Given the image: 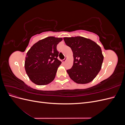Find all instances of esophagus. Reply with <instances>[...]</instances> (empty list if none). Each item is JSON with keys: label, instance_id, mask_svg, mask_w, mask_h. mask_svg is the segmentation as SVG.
<instances>
[{"label": "esophagus", "instance_id": "obj_1", "mask_svg": "<svg viewBox=\"0 0 125 125\" xmlns=\"http://www.w3.org/2000/svg\"><path fill=\"white\" fill-rule=\"evenodd\" d=\"M67 57H66L65 58V59H64L63 60H62V63H65L66 62V60H67Z\"/></svg>", "mask_w": 125, "mask_h": 125}]
</instances>
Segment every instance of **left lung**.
Segmentation results:
<instances>
[{"label": "left lung", "instance_id": "obj_1", "mask_svg": "<svg viewBox=\"0 0 125 125\" xmlns=\"http://www.w3.org/2000/svg\"><path fill=\"white\" fill-rule=\"evenodd\" d=\"M63 40L73 52V66L67 70L71 80L78 84L92 81L103 62L101 47L95 42L82 36L64 37Z\"/></svg>", "mask_w": 125, "mask_h": 125}]
</instances>
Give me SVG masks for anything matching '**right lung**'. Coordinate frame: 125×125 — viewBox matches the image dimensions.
<instances>
[{"instance_id": "right-lung-1", "label": "right lung", "mask_w": 125, "mask_h": 125, "mask_svg": "<svg viewBox=\"0 0 125 125\" xmlns=\"http://www.w3.org/2000/svg\"><path fill=\"white\" fill-rule=\"evenodd\" d=\"M61 37L49 36L34 44L26 55L24 67L31 81L37 85H44L54 80L62 62L57 59V45Z\"/></svg>"}]
</instances>
